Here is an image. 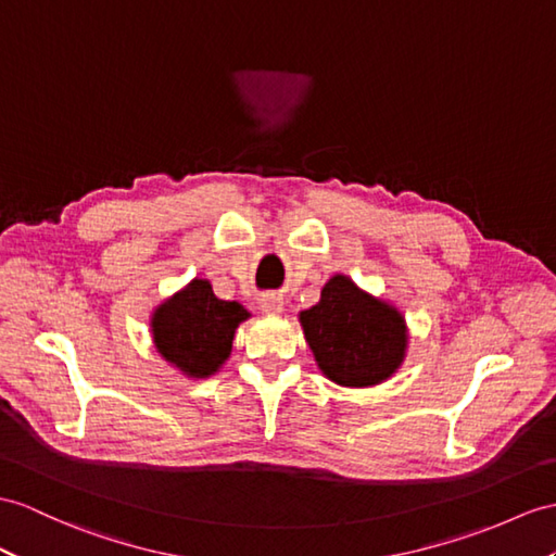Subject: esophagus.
Segmentation results:
<instances>
[{
  "mask_svg": "<svg viewBox=\"0 0 556 556\" xmlns=\"http://www.w3.org/2000/svg\"><path fill=\"white\" fill-rule=\"evenodd\" d=\"M260 306L264 314H282V308H286V304H282V296L278 294H264L260 300Z\"/></svg>",
  "mask_w": 556,
  "mask_h": 556,
  "instance_id": "1",
  "label": "esophagus"
}]
</instances>
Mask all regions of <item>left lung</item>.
I'll list each match as a JSON object with an SVG mask.
<instances>
[{"mask_svg":"<svg viewBox=\"0 0 556 556\" xmlns=\"http://www.w3.org/2000/svg\"><path fill=\"white\" fill-rule=\"evenodd\" d=\"M300 323L318 370L340 387L382 384L408 356L410 332L403 311L344 274L325 282L318 304L300 311Z\"/></svg>","mask_w":556,"mask_h":556,"instance_id":"8db88e82","label":"left lung"}]
</instances>
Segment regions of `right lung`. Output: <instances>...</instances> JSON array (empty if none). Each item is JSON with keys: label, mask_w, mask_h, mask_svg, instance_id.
Wrapping results in <instances>:
<instances>
[{"label": "right lung", "mask_w": 556, "mask_h": 556, "mask_svg": "<svg viewBox=\"0 0 556 556\" xmlns=\"http://www.w3.org/2000/svg\"><path fill=\"white\" fill-rule=\"evenodd\" d=\"M250 311L214 294L210 280L193 278L151 314L153 346L188 380H207L231 358L233 337Z\"/></svg>", "instance_id": "add662e5"}]
</instances>
